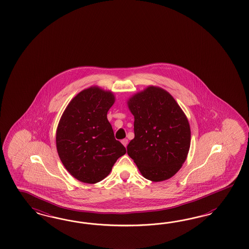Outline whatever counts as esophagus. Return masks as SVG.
<instances>
[{"instance_id": "esophagus-1", "label": "esophagus", "mask_w": 249, "mask_h": 249, "mask_svg": "<svg viewBox=\"0 0 249 249\" xmlns=\"http://www.w3.org/2000/svg\"><path fill=\"white\" fill-rule=\"evenodd\" d=\"M128 140L127 139H124V140H122L121 141V143L123 144L125 147H127V145H128Z\"/></svg>"}]
</instances>
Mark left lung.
<instances>
[{"label": "left lung", "instance_id": "8db88e82", "mask_svg": "<svg viewBox=\"0 0 249 249\" xmlns=\"http://www.w3.org/2000/svg\"><path fill=\"white\" fill-rule=\"evenodd\" d=\"M134 116V139L128 156L144 178L165 181L185 161L191 144L187 117L174 97L161 88L149 86L128 98Z\"/></svg>", "mask_w": 249, "mask_h": 249}]
</instances>
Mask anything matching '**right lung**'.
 Returning <instances> with one entry per match:
<instances>
[{
	"label": "right lung",
	"instance_id": "add662e5",
	"mask_svg": "<svg viewBox=\"0 0 249 249\" xmlns=\"http://www.w3.org/2000/svg\"><path fill=\"white\" fill-rule=\"evenodd\" d=\"M114 102L113 92L90 87L72 98L61 116L56 150L63 165L78 181H102L126 153L107 118Z\"/></svg>",
	"mask_w": 249,
	"mask_h": 249
}]
</instances>
